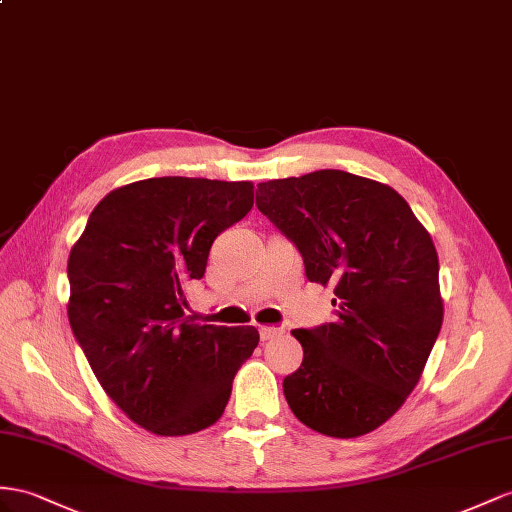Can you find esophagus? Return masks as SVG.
<instances>
[{
    "instance_id": "esophagus-1",
    "label": "esophagus",
    "mask_w": 512,
    "mask_h": 512,
    "mask_svg": "<svg viewBox=\"0 0 512 512\" xmlns=\"http://www.w3.org/2000/svg\"><path fill=\"white\" fill-rule=\"evenodd\" d=\"M279 335H281V329H274V326H261V329H259V337L264 339V342L279 337Z\"/></svg>"
}]
</instances>
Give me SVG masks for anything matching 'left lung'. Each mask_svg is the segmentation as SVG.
<instances>
[{
	"mask_svg": "<svg viewBox=\"0 0 512 512\" xmlns=\"http://www.w3.org/2000/svg\"><path fill=\"white\" fill-rule=\"evenodd\" d=\"M257 207L307 279L335 285V320L292 331L303 363L283 378L287 404L326 437L372 432L413 391L441 331L435 244L396 190L344 170L257 183Z\"/></svg>",
	"mask_w": 512,
	"mask_h": 512,
	"instance_id": "1",
	"label": "left lung"
}]
</instances>
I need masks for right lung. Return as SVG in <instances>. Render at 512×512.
Listing matches in <instances>:
<instances>
[{
  "label": "right lung",
  "mask_w": 512,
  "mask_h": 512,
  "mask_svg": "<svg viewBox=\"0 0 512 512\" xmlns=\"http://www.w3.org/2000/svg\"><path fill=\"white\" fill-rule=\"evenodd\" d=\"M253 207L251 181L153 177L112 190L69 255V322L116 406L155 435L216 424L255 326L196 324L186 287Z\"/></svg>",
  "instance_id": "1"
}]
</instances>
